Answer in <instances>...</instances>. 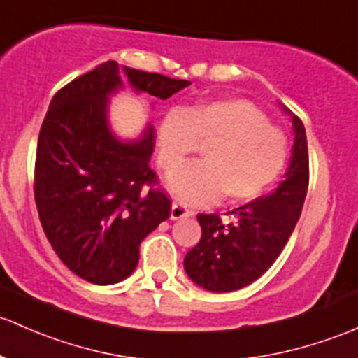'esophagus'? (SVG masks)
Instances as JSON below:
<instances>
[{
	"instance_id": "esophagus-1",
	"label": "esophagus",
	"mask_w": 358,
	"mask_h": 358,
	"mask_svg": "<svg viewBox=\"0 0 358 358\" xmlns=\"http://www.w3.org/2000/svg\"><path fill=\"white\" fill-rule=\"evenodd\" d=\"M190 216H194V210H190L185 204H182V202H173L171 214H169V217H171L173 221L182 220V217H190Z\"/></svg>"
}]
</instances>
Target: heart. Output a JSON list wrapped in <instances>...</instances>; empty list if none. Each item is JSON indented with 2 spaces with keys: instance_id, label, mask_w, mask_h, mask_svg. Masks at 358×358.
I'll return each instance as SVG.
<instances>
[{
  "instance_id": "1",
  "label": "heart",
  "mask_w": 358,
  "mask_h": 358,
  "mask_svg": "<svg viewBox=\"0 0 358 358\" xmlns=\"http://www.w3.org/2000/svg\"><path fill=\"white\" fill-rule=\"evenodd\" d=\"M204 148V161L175 173L168 185L187 202L221 197L231 204L262 197L285 171L288 141L257 106L217 99L169 111L157 129V161L164 173Z\"/></svg>"
}]
</instances>
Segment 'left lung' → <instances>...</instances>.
Instances as JSON below:
<instances>
[{
  "instance_id": "obj_1",
  "label": "left lung",
  "mask_w": 358,
  "mask_h": 358,
  "mask_svg": "<svg viewBox=\"0 0 358 358\" xmlns=\"http://www.w3.org/2000/svg\"><path fill=\"white\" fill-rule=\"evenodd\" d=\"M293 141L285 180L269 195L233 209V220L220 214H199L202 236L183 268L195 285L216 293L235 292L254 283L268 271L287 245L302 213L308 187V150L303 123L288 108Z\"/></svg>"
}]
</instances>
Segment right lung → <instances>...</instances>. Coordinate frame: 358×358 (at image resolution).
I'll use <instances>...</instances> for the list:
<instances>
[{
  "label": "right lung",
  "instance_id": "1",
  "mask_svg": "<svg viewBox=\"0 0 358 358\" xmlns=\"http://www.w3.org/2000/svg\"><path fill=\"white\" fill-rule=\"evenodd\" d=\"M125 80L134 92L157 99L192 84L101 63L55 94L37 141L34 197L41 224L63 264L94 285L129 278L141 242L171 209L149 166L154 127L137 138L111 129L108 104Z\"/></svg>",
  "mask_w": 358,
  "mask_h": 358
}]
</instances>
